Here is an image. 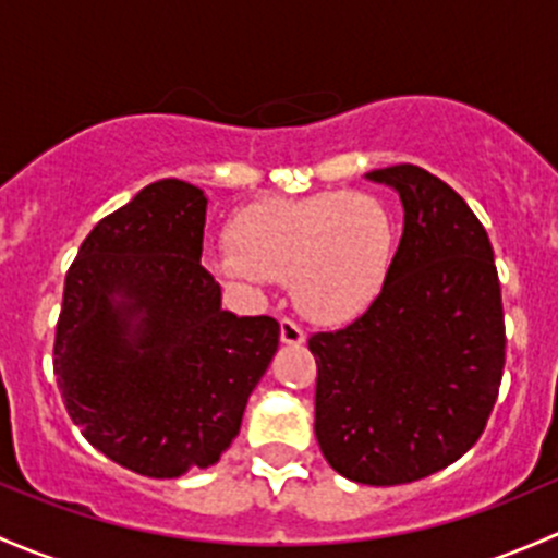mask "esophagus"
Segmentation results:
<instances>
[{
    "label": "esophagus",
    "instance_id": "esophagus-1",
    "mask_svg": "<svg viewBox=\"0 0 558 558\" xmlns=\"http://www.w3.org/2000/svg\"><path fill=\"white\" fill-rule=\"evenodd\" d=\"M279 338H281V343H287V347H301V343L306 341V332H303L292 319H281L279 322Z\"/></svg>",
    "mask_w": 558,
    "mask_h": 558
}]
</instances>
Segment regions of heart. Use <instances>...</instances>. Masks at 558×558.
Here are the masks:
<instances>
[{"instance_id":"obj_1","label":"heart","mask_w":558,"mask_h":558,"mask_svg":"<svg viewBox=\"0 0 558 558\" xmlns=\"http://www.w3.org/2000/svg\"><path fill=\"white\" fill-rule=\"evenodd\" d=\"M400 222L387 198L367 191H325L266 198L228 222L231 246L206 263L228 284L290 281L303 317L341 325L365 314L387 287L398 255Z\"/></svg>"}]
</instances>
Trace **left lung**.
I'll return each instance as SVG.
<instances>
[{"label":"left lung","mask_w":558,"mask_h":558,"mask_svg":"<svg viewBox=\"0 0 558 558\" xmlns=\"http://www.w3.org/2000/svg\"><path fill=\"white\" fill-rule=\"evenodd\" d=\"M403 204V236L378 301L308 338L314 435L327 464L367 486L427 478L481 438L505 365L494 250L464 198L429 171H367Z\"/></svg>","instance_id":"obj_1"}]
</instances>
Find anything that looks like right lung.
<instances>
[{
	"instance_id": "right-lung-1",
	"label": "right lung",
	"mask_w": 558,
	"mask_h": 558,
	"mask_svg": "<svg viewBox=\"0 0 558 558\" xmlns=\"http://www.w3.org/2000/svg\"><path fill=\"white\" fill-rule=\"evenodd\" d=\"M204 222L201 187L153 182L96 222L64 281L53 367L69 416L147 478L215 464L279 347L277 319L222 308Z\"/></svg>"
}]
</instances>
